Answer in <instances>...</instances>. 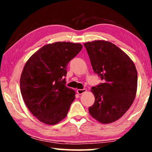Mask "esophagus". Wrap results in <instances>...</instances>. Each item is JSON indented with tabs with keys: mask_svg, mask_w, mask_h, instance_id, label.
<instances>
[{
	"mask_svg": "<svg viewBox=\"0 0 152 152\" xmlns=\"http://www.w3.org/2000/svg\"><path fill=\"white\" fill-rule=\"evenodd\" d=\"M76 92L78 94H83V93H84V92H86V89H85V88H84V89H77Z\"/></svg>",
	"mask_w": 152,
	"mask_h": 152,
	"instance_id": "esophagus-1",
	"label": "esophagus"
}]
</instances>
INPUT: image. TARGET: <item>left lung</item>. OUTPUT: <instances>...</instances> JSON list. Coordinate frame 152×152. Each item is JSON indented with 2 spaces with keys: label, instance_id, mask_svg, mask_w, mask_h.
I'll return each instance as SVG.
<instances>
[{
  "label": "left lung",
  "instance_id": "obj_1",
  "mask_svg": "<svg viewBox=\"0 0 152 152\" xmlns=\"http://www.w3.org/2000/svg\"><path fill=\"white\" fill-rule=\"evenodd\" d=\"M95 73L103 83L92 87L95 101L90 115L98 121L108 124L123 117L134 101L137 88V72L129 56L113 43L105 40L86 42Z\"/></svg>",
  "mask_w": 152,
  "mask_h": 152
}]
</instances>
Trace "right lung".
<instances>
[{"label": "right lung", "instance_id": "obj_1", "mask_svg": "<svg viewBox=\"0 0 152 152\" xmlns=\"http://www.w3.org/2000/svg\"><path fill=\"white\" fill-rule=\"evenodd\" d=\"M82 48L78 43H50L25 63L20 78V92L26 106L39 121L53 125L66 117L76 94L65 85L67 65Z\"/></svg>", "mask_w": 152, "mask_h": 152}]
</instances>
